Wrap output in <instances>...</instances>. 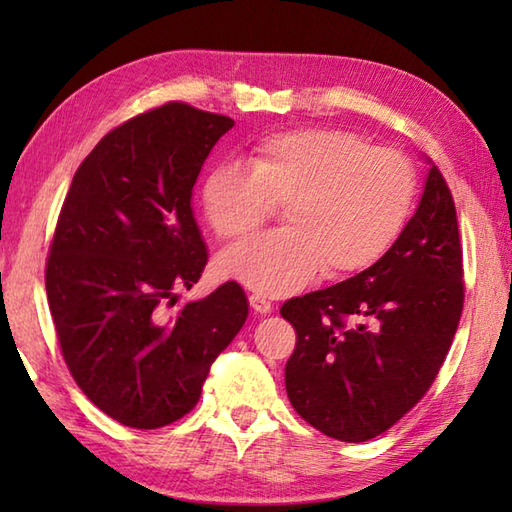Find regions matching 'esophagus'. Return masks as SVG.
<instances>
[{
	"instance_id": "1",
	"label": "esophagus",
	"mask_w": 512,
	"mask_h": 512,
	"mask_svg": "<svg viewBox=\"0 0 512 512\" xmlns=\"http://www.w3.org/2000/svg\"><path fill=\"white\" fill-rule=\"evenodd\" d=\"M248 301H250V308H253L255 314H268V312H273V303H270V301H268L266 297H262V295H250Z\"/></svg>"
}]
</instances>
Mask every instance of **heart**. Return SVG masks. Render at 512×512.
<instances>
[{
	"instance_id": "obj_1",
	"label": "heart",
	"mask_w": 512,
	"mask_h": 512,
	"mask_svg": "<svg viewBox=\"0 0 512 512\" xmlns=\"http://www.w3.org/2000/svg\"><path fill=\"white\" fill-rule=\"evenodd\" d=\"M416 171L394 149L332 127L270 134L242 165L215 167L202 182L206 224L222 239L262 226L281 204L286 228L222 250L217 275L266 297L306 286L323 268L336 279L374 266L398 242L416 200Z\"/></svg>"
}]
</instances>
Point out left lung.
Here are the masks:
<instances>
[{"mask_svg": "<svg viewBox=\"0 0 512 512\" xmlns=\"http://www.w3.org/2000/svg\"><path fill=\"white\" fill-rule=\"evenodd\" d=\"M416 213L363 273L281 306L297 330L286 363L292 407L325 436L365 442L387 431L436 380L464 303L453 198L424 156Z\"/></svg>", "mask_w": 512, "mask_h": 512, "instance_id": "obj_1", "label": "left lung"}]
</instances>
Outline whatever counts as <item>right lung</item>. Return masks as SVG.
I'll use <instances>...</instances> for the list:
<instances>
[{"label":"right lung","mask_w":512,"mask_h":512,"mask_svg":"<svg viewBox=\"0 0 512 512\" xmlns=\"http://www.w3.org/2000/svg\"><path fill=\"white\" fill-rule=\"evenodd\" d=\"M233 125L184 103L140 114L92 149L65 195L46 268L52 321L76 385L125 427L189 413L246 323L235 281L167 312L209 259L193 184Z\"/></svg>","instance_id":"add662e5"}]
</instances>
